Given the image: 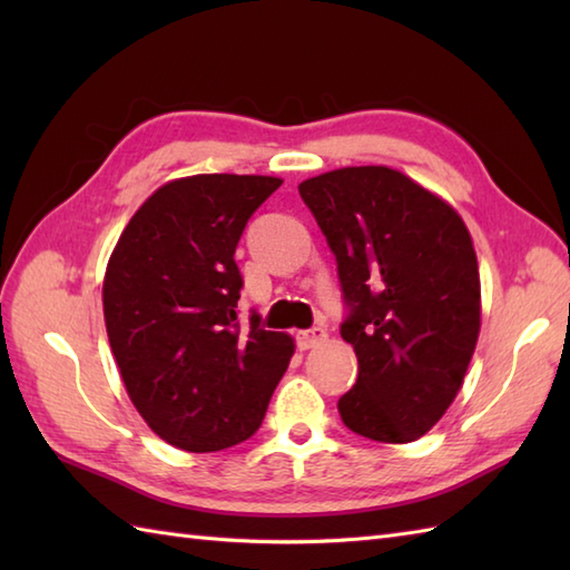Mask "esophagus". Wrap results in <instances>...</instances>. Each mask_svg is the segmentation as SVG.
Returning a JSON list of instances; mask_svg holds the SVG:
<instances>
[{
  "label": "esophagus",
  "instance_id": "esophagus-1",
  "mask_svg": "<svg viewBox=\"0 0 570 570\" xmlns=\"http://www.w3.org/2000/svg\"><path fill=\"white\" fill-rule=\"evenodd\" d=\"M325 337H328V331L321 328V325H313V328L301 331V333L296 335V343H298L301 350H308V347L321 345V343L325 341Z\"/></svg>",
  "mask_w": 570,
  "mask_h": 570
}]
</instances>
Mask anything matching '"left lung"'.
I'll return each mask as SVG.
<instances>
[{
    "mask_svg": "<svg viewBox=\"0 0 570 570\" xmlns=\"http://www.w3.org/2000/svg\"><path fill=\"white\" fill-rule=\"evenodd\" d=\"M301 198L335 254L357 382L337 411L350 431L409 443L463 384L480 333V272L460 215L386 166L308 178Z\"/></svg>",
    "mask_w": 570,
    "mask_h": 570,
    "instance_id": "obj_1",
    "label": "left lung"
}]
</instances>
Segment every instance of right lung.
I'll use <instances>...</instances> for the list:
<instances>
[{
  "instance_id": "obj_1",
  "label": "right lung",
  "mask_w": 570,
  "mask_h": 570,
  "mask_svg": "<svg viewBox=\"0 0 570 570\" xmlns=\"http://www.w3.org/2000/svg\"><path fill=\"white\" fill-rule=\"evenodd\" d=\"M278 186L235 174L171 180L135 213L107 264L105 325L127 394L180 451L247 441L294 355L286 333L237 311V242Z\"/></svg>"
}]
</instances>
